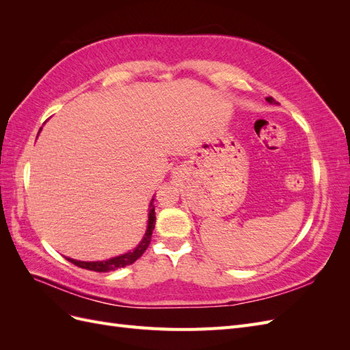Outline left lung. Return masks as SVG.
<instances>
[{"mask_svg": "<svg viewBox=\"0 0 350 350\" xmlns=\"http://www.w3.org/2000/svg\"><path fill=\"white\" fill-rule=\"evenodd\" d=\"M266 100H267L269 103H274V102H276V100H274L271 96H270V98H266Z\"/></svg>", "mask_w": 350, "mask_h": 350, "instance_id": "left-lung-1", "label": "left lung"}]
</instances>
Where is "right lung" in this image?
Here are the masks:
<instances>
[{
    "instance_id": "right-lung-1",
    "label": "right lung",
    "mask_w": 350,
    "mask_h": 350,
    "mask_svg": "<svg viewBox=\"0 0 350 350\" xmlns=\"http://www.w3.org/2000/svg\"><path fill=\"white\" fill-rule=\"evenodd\" d=\"M154 221H156V216H154V206H153V200L150 203V208H149V221H147V230L142 239V242L137 245L133 251L125 252L122 256L113 257L109 260H103V261H79V260H72L66 257L70 262H72L74 266L86 269V270H92V271H99V273H105V271H112L120 267H125L133 264L137 258H140L143 256V252L149 247V243L152 241V234L154 229Z\"/></svg>"
}]
</instances>
